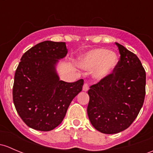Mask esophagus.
<instances>
[{
  "label": "esophagus",
  "instance_id": "obj_1",
  "mask_svg": "<svg viewBox=\"0 0 153 153\" xmlns=\"http://www.w3.org/2000/svg\"><path fill=\"white\" fill-rule=\"evenodd\" d=\"M89 90V85L87 83H84L83 86V91H87Z\"/></svg>",
  "mask_w": 153,
  "mask_h": 153
}]
</instances>
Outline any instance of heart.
Here are the masks:
<instances>
[{
	"label": "heart",
	"mask_w": 153,
	"mask_h": 153,
	"mask_svg": "<svg viewBox=\"0 0 153 153\" xmlns=\"http://www.w3.org/2000/svg\"><path fill=\"white\" fill-rule=\"evenodd\" d=\"M118 62V56L114 52L105 48H97L82 56L79 59V66L85 70H93V78L100 81L111 75Z\"/></svg>",
	"instance_id": "heart-1"
}]
</instances>
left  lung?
Listing matches in <instances>:
<instances>
[{
	"instance_id": "1",
	"label": "left lung",
	"mask_w": 153,
	"mask_h": 153,
	"mask_svg": "<svg viewBox=\"0 0 153 153\" xmlns=\"http://www.w3.org/2000/svg\"><path fill=\"white\" fill-rule=\"evenodd\" d=\"M120 59L107 78L90 86L87 114L92 126L105 134L125 131L140 111L145 97L146 72L136 54L116 42Z\"/></svg>"
}]
</instances>
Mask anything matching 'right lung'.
<instances>
[{"instance_id":"1","label":"right lung","mask_w":153,"mask_h":153,"mask_svg":"<svg viewBox=\"0 0 153 153\" xmlns=\"http://www.w3.org/2000/svg\"><path fill=\"white\" fill-rule=\"evenodd\" d=\"M67 53L65 42L45 41L25 53L16 70L13 102L28 127L50 131L60 125L83 80L60 81L56 67Z\"/></svg>"}]
</instances>
